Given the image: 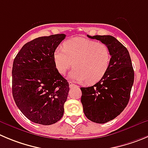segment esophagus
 Segmentation results:
<instances>
[{
  "label": "esophagus",
  "instance_id": "esophagus-1",
  "mask_svg": "<svg viewBox=\"0 0 148 148\" xmlns=\"http://www.w3.org/2000/svg\"><path fill=\"white\" fill-rule=\"evenodd\" d=\"M69 87H70V88H73V87H76V86L77 87V85H74V84H73L72 82H69Z\"/></svg>",
  "mask_w": 148,
  "mask_h": 148
}]
</instances>
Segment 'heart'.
<instances>
[{
  "mask_svg": "<svg viewBox=\"0 0 148 148\" xmlns=\"http://www.w3.org/2000/svg\"><path fill=\"white\" fill-rule=\"evenodd\" d=\"M110 58V49L105 44L82 37L66 40L63 47H58L53 52L58 72L64 74L74 65L69 77L79 82L100 80L108 70Z\"/></svg>",
  "mask_w": 148,
  "mask_h": 148,
  "instance_id": "heart-1",
  "label": "heart"
}]
</instances>
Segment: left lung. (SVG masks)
I'll return each instance as SVG.
<instances>
[{
	"instance_id": "8db88e82",
	"label": "left lung",
	"mask_w": 148,
	"mask_h": 148,
	"mask_svg": "<svg viewBox=\"0 0 148 148\" xmlns=\"http://www.w3.org/2000/svg\"><path fill=\"white\" fill-rule=\"evenodd\" d=\"M88 36L105 44L110 49L109 69L99 82L81 88L85 116L97 123H105L119 115L128 103L134 72L128 49L112 36Z\"/></svg>"
}]
</instances>
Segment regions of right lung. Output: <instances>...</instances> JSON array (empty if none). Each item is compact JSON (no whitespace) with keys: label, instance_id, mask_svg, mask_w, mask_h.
Segmentation results:
<instances>
[{"label":"right lung","instance_id":"obj_1","mask_svg":"<svg viewBox=\"0 0 148 148\" xmlns=\"http://www.w3.org/2000/svg\"><path fill=\"white\" fill-rule=\"evenodd\" d=\"M65 34L41 36L26 43L12 67V95L27 119L52 125L61 119L69 85L55 69L53 52Z\"/></svg>","mask_w":148,"mask_h":148}]
</instances>
